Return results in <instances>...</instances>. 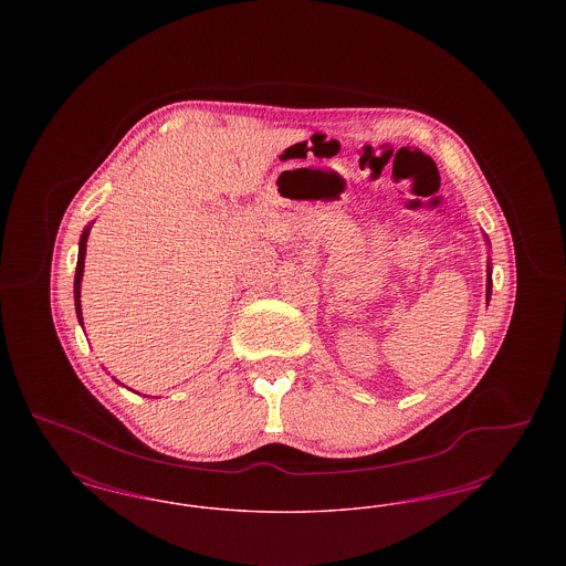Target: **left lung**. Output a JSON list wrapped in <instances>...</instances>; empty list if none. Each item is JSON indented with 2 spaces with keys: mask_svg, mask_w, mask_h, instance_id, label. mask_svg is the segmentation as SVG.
Returning <instances> with one entry per match:
<instances>
[{
  "mask_svg": "<svg viewBox=\"0 0 566 566\" xmlns=\"http://www.w3.org/2000/svg\"><path fill=\"white\" fill-rule=\"evenodd\" d=\"M485 243L490 245V240L485 238ZM490 296H492V263H490V259H488V270H485V301H490Z\"/></svg>",
  "mask_w": 566,
  "mask_h": 566,
  "instance_id": "left-lung-1",
  "label": "left lung"
}]
</instances>
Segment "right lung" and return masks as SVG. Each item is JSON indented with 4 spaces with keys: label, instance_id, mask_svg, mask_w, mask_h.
I'll return each mask as SVG.
<instances>
[{
    "label": "right lung",
    "instance_id": "obj_1",
    "mask_svg": "<svg viewBox=\"0 0 566 566\" xmlns=\"http://www.w3.org/2000/svg\"><path fill=\"white\" fill-rule=\"evenodd\" d=\"M91 227H93V222H88L86 227H84V231H82L81 243H78V263H76V277H74V303H76V316H78V323L81 326H84L82 323V305H81V286H82V273H84V256H86V240H88V231H91ZM114 381L116 384H120L116 377H114ZM120 386H125V384H120Z\"/></svg>",
    "mask_w": 566,
    "mask_h": 566
}]
</instances>
